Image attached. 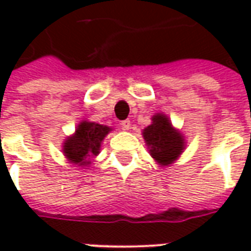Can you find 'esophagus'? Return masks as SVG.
<instances>
[{
    "mask_svg": "<svg viewBox=\"0 0 251 251\" xmlns=\"http://www.w3.org/2000/svg\"><path fill=\"white\" fill-rule=\"evenodd\" d=\"M121 127H122L124 130H129V129H130V127H131L130 121H129V120L122 121V122H121Z\"/></svg>",
    "mask_w": 251,
    "mask_h": 251,
    "instance_id": "34e87169",
    "label": "esophagus"
}]
</instances>
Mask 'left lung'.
<instances>
[{
  "mask_svg": "<svg viewBox=\"0 0 251 251\" xmlns=\"http://www.w3.org/2000/svg\"><path fill=\"white\" fill-rule=\"evenodd\" d=\"M144 141L149 149V154L160 167H169L181 156L185 149L184 134L176 129L169 117L164 113H156L152 124L142 130Z\"/></svg>",
  "mask_w": 251,
  "mask_h": 251,
  "instance_id": "1",
  "label": "left lung"
}]
</instances>
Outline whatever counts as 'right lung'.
<instances>
[{
	"mask_svg": "<svg viewBox=\"0 0 251 251\" xmlns=\"http://www.w3.org/2000/svg\"><path fill=\"white\" fill-rule=\"evenodd\" d=\"M111 130L113 127L110 126L91 121L79 122L75 133L67 137L63 142L62 152L67 161L77 168H87L91 164V158L99 154L104 137Z\"/></svg>",
	"mask_w": 251,
	"mask_h": 251,
	"instance_id": "obj_1",
	"label": "right lung"
}]
</instances>
